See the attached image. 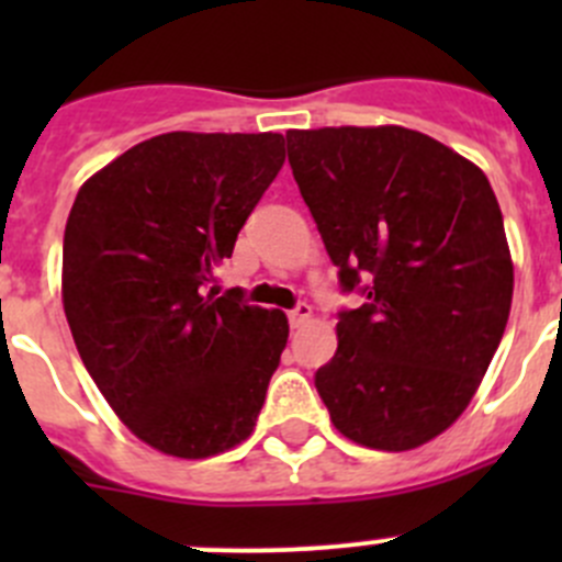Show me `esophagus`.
I'll use <instances>...</instances> for the list:
<instances>
[{
	"instance_id": "34e87169",
	"label": "esophagus",
	"mask_w": 562,
	"mask_h": 562,
	"mask_svg": "<svg viewBox=\"0 0 562 562\" xmlns=\"http://www.w3.org/2000/svg\"><path fill=\"white\" fill-rule=\"evenodd\" d=\"M310 317H313V307H310L307 302H299L296 307H293L291 313H288V321H291V326H293V328L304 326V323H307Z\"/></svg>"
}]
</instances>
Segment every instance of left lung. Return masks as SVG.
Wrapping results in <instances>:
<instances>
[{
    "mask_svg": "<svg viewBox=\"0 0 562 562\" xmlns=\"http://www.w3.org/2000/svg\"><path fill=\"white\" fill-rule=\"evenodd\" d=\"M288 162L342 293L337 353L315 372L334 427L407 451L473 400L512 313L514 266L486 176L396 127L288 133Z\"/></svg>",
    "mask_w": 562,
    "mask_h": 562,
    "instance_id": "8db88e82",
    "label": "left lung"
}]
</instances>
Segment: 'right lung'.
I'll return each mask as SVG.
<instances>
[{
	"mask_svg": "<svg viewBox=\"0 0 562 562\" xmlns=\"http://www.w3.org/2000/svg\"><path fill=\"white\" fill-rule=\"evenodd\" d=\"M285 162L280 133H166L78 190L61 296L83 367L133 435L203 459L249 438L288 317L206 282Z\"/></svg>",
	"mask_w": 562,
	"mask_h": 562,
	"instance_id": "right-lung-1",
	"label": "right lung"
}]
</instances>
